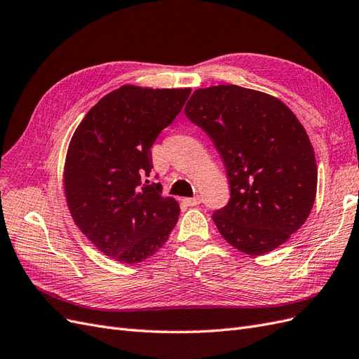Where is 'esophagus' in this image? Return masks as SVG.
<instances>
[{
  "label": "esophagus",
  "instance_id": "esophagus-1",
  "mask_svg": "<svg viewBox=\"0 0 359 359\" xmlns=\"http://www.w3.org/2000/svg\"><path fill=\"white\" fill-rule=\"evenodd\" d=\"M201 198L199 196H196V198H186L184 199V202H186L189 206H196V205H199L201 203Z\"/></svg>",
  "mask_w": 359,
  "mask_h": 359
}]
</instances>
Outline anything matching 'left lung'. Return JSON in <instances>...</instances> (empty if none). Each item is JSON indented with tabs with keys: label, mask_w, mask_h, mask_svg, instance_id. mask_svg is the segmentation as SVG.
<instances>
[{
	"label": "left lung",
	"mask_w": 359,
	"mask_h": 359,
	"mask_svg": "<svg viewBox=\"0 0 359 359\" xmlns=\"http://www.w3.org/2000/svg\"><path fill=\"white\" fill-rule=\"evenodd\" d=\"M184 112L226 166L231 199L212 214L220 235L252 256L285 244L306 223L318 187L316 157L295 114L238 85L196 90Z\"/></svg>",
	"instance_id": "8db88e82"
}]
</instances>
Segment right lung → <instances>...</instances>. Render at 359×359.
Here are the masks:
<instances>
[{"mask_svg": "<svg viewBox=\"0 0 359 359\" xmlns=\"http://www.w3.org/2000/svg\"><path fill=\"white\" fill-rule=\"evenodd\" d=\"M190 88L123 85L94 104L70 140L64 190L76 226L118 262L139 264L168 241L180 215L149 182L151 148L181 112Z\"/></svg>", "mask_w": 359, "mask_h": 359, "instance_id": "add662e5", "label": "right lung"}]
</instances>
